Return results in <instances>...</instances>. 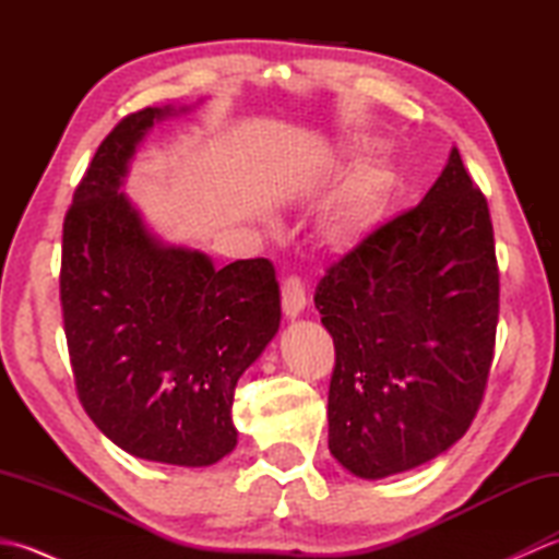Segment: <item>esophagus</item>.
I'll return each instance as SVG.
<instances>
[{
    "instance_id": "1",
    "label": "esophagus",
    "mask_w": 559,
    "mask_h": 559,
    "mask_svg": "<svg viewBox=\"0 0 559 559\" xmlns=\"http://www.w3.org/2000/svg\"><path fill=\"white\" fill-rule=\"evenodd\" d=\"M281 295H283V312H286V317H298L305 310L307 295H305L302 281L298 276H288L283 281Z\"/></svg>"
}]
</instances>
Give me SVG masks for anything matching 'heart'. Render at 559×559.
Returning a JSON list of instances; mask_svg holds the SVG:
<instances>
[{"mask_svg": "<svg viewBox=\"0 0 559 559\" xmlns=\"http://www.w3.org/2000/svg\"><path fill=\"white\" fill-rule=\"evenodd\" d=\"M384 185H386V173L382 168H370V170L358 173V177H355L353 185L348 187L343 204L336 209V213L329 221L326 233L331 240L348 245L360 235V230L365 228V221L370 218L377 199L382 194Z\"/></svg>", "mask_w": 559, "mask_h": 559, "instance_id": "1", "label": "heart"}]
</instances>
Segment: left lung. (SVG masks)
<instances>
[{
	"mask_svg": "<svg viewBox=\"0 0 559 559\" xmlns=\"http://www.w3.org/2000/svg\"><path fill=\"white\" fill-rule=\"evenodd\" d=\"M314 305L334 338L329 449L353 476L411 471L466 435L500 317L488 199L459 151L418 206L334 261Z\"/></svg>",
	"mask_w": 559,
	"mask_h": 559,
	"instance_id": "obj_1",
	"label": "left lung"
}]
</instances>
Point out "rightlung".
<instances>
[{
    "label": "right lung",
    "instance_id": "add662e5",
    "mask_svg": "<svg viewBox=\"0 0 559 559\" xmlns=\"http://www.w3.org/2000/svg\"><path fill=\"white\" fill-rule=\"evenodd\" d=\"M170 112H132L103 139L64 216L59 300L98 430L139 459L211 466L237 444V379L276 336L281 293L269 259L216 269L153 237L120 192L136 144Z\"/></svg>",
    "mask_w": 559,
    "mask_h": 559
}]
</instances>
